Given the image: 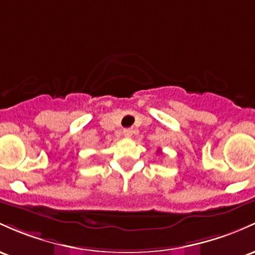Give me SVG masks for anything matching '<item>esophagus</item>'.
Segmentation results:
<instances>
[{"label": "esophagus", "instance_id": "obj_1", "mask_svg": "<svg viewBox=\"0 0 255 255\" xmlns=\"http://www.w3.org/2000/svg\"><path fill=\"white\" fill-rule=\"evenodd\" d=\"M123 135H125L126 138H130V136L133 135L132 128H126V129H123Z\"/></svg>", "mask_w": 255, "mask_h": 255}]
</instances>
